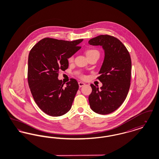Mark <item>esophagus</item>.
<instances>
[{
  "label": "esophagus",
  "instance_id": "esophagus-1",
  "mask_svg": "<svg viewBox=\"0 0 159 159\" xmlns=\"http://www.w3.org/2000/svg\"><path fill=\"white\" fill-rule=\"evenodd\" d=\"M84 84H85V83H83V82H79V87H80V88L83 86Z\"/></svg>",
  "mask_w": 159,
  "mask_h": 159
}]
</instances>
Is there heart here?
<instances>
[{
	"instance_id": "b5f03b06",
	"label": "heart",
	"mask_w": 159,
	"mask_h": 159,
	"mask_svg": "<svg viewBox=\"0 0 159 159\" xmlns=\"http://www.w3.org/2000/svg\"><path fill=\"white\" fill-rule=\"evenodd\" d=\"M86 55L87 57L88 56H90V55H98L99 56V53L98 51L96 50V49H89L86 51ZM74 60V55H71V57H70L68 58V62H72ZM82 78L84 77V76H81Z\"/></svg>"
}]
</instances>
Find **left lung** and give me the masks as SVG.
Returning a JSON list of instances; mask_svg holds the SVG:
<instances>
[{"label":"left lung","instance_id":"8db88e82","mask_svg":"<svg viewBox=\"0 0 159 159\" xmlns=\"http://www.w3.org/2000/svg\"><path fill=\"white\" fill-rule=\"evenodd\" d=\"M91 45L102 46L105 57L97 79L102 83L99 88L91 84L89 96L91 108L99 114L116 110L128 93L131 79L132 62L128 49L121 42L110 35H99L88 42Z\"/></svg>","mask_w":159,"mask_h":159}]
</instances>
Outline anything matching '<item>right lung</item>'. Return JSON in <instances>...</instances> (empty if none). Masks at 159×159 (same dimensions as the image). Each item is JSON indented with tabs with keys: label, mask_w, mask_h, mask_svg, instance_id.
Instances as JSON below:
<instances>
[{
	"label": "right lung",
	"mask_w": 159,
	"mask_h": 159,
	"mask_svg": "<svg viewBox=\"0 0 159 159\" xmlns=\"http://www.w3.org/2000/svg\"><path fill=\"white\" fill-rule=\"evenodd\" d=\"M83 39L66 41L52 38L40 40L30 51L27 78L32 96L38 107L53 117L67 113L70 110L79 84L70 79L64 87L58 80L61 70L68 67V58L81 48Z\"/></svg>",
	"instance_id": "1"
}]
</instances>
